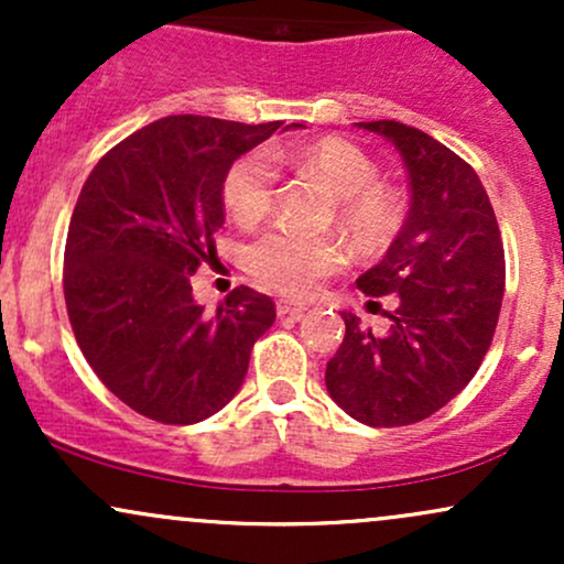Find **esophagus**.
<instances>
[{
    "instance_id": "obj_1",
    "label": "esophagus",
    "mask_w": 564,
    "mask_h": 564,
    "mask_svg": "<svg viewBox=\"0 0 564 564\" xmlns=\"http://www.w3.org/2000/svg\"><path fill=\"white\" fill-rule=\"evenodd\" d=\"M275 310H278V315H281V318H294V321H300L304 313H307V304H300V302H286V300H281L275 304Z\"/></svg>"
}]
</instances>
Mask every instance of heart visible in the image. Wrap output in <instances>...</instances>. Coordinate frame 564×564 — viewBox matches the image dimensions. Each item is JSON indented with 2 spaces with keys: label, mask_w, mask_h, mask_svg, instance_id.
Wrapping results in <instances>:
<instances>
[{
  "label": "heart",
  "mask_w": 564,
  "mask_h": 564,
  "mask_svg": "<svg viewBox=\"0 0 564 564\" xmlns=\"http://www.w3.org/2000/svg\"><path fill=\"white\" fill-rule=\"evenodd\" d=\"M278 159L294 161L304 172L318 177L323 187L339 200L341 225L360 246L387 243L400 223V200L379 183L377 161L355 142L326 138L304 151H251L230 166L223 198L232 219L257 225L270 215L278 185ZM347 260L345 246L326 236L278 228L264 232L249 249V270L270 289L291 296L310 294L326 275L336 273Z\"/></svg>",
  "instance_id": "obj_1"
}]
</instances>
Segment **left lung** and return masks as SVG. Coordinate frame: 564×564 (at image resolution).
I'll use <instances>...</instances> for the list:
<instances>
[{
	"instance_id": "left-lung-1",
	"label": "left lung",
	"mask_w": 564,
	"mask_h": 564,
	"mask_svg": "<svg viewBox=\"0 0 564 564\" xmlns=\"http://www.w3.org/2000/svg\"><path fill=\"white\" fill-rule=\"evenodd\" d=\"M403 156L411 206L366 296L394 294L387 334L341 313L345 339L326 366L334 403L368 426H405L451 403L480 368L501 313L503 243L488 193L451 148L400 121H360ZM379 304V302H377Z\"/></svg>"
}]
</instances>
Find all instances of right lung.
Returning a JSON list of instances; mask_svg holds the SVG:
<instances>
[{
    "instance_id": "right-lung-1",
    "label": "right lung",
    "mask_w": 564,
    "mask_h": 564,
    "mask_svg": "<svg viewBox=\"0 0 564 564\" xmlns=\"http://www.w3.org/2000/svg\"><path fill=\"white\" fill-rule=\"evenodd\" d=\"M281 124L166 116L111 148L82 187L63 270L70 328L97 379L153 422L196 424L228 405L273 326L270 296L238 286L209 313L191 275L217 257L232 161Z\"/></svg>"
}]
</instances>
